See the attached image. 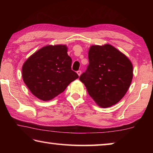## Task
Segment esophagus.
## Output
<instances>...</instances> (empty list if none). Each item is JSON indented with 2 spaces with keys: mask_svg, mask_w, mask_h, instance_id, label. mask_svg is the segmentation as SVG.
<instances>
[{
  "mask_svg": "<svg viewBox=\"0 0 153 153\" xmlns=\"http://www.w3.org/2000/svg\"><path fill=\"white\" fill-rule=\"evenodd\" d=\"M77 75H78L79 76H81V74H82V71H80V70L77 71Z\"/></svg>",
  "mask_w": 153,
  "mask_h": 153,
  "instance_id": "34e87169",
  "label": "esophagus"
}]
</instances>
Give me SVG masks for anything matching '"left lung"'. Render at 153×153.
Segmentation results:
<instances>
[{
    "label": "left lung",
    "instance_id": "left-lung-1",
    "mask_svg": "<svg viewBox=\"0 0 153 153\" xmlns=\"http://www.w3.org/2000/svg\"><path fill=\"white\" fill-rule=\"evenodd\" d=\"M88 59L89 65L79 80L100 107L117 104L126 94L132 80L131 62L109 44L90 46Z\"/></svg>",
    "mask_w": 153,
    "mask_h": 153
}]
</instances>
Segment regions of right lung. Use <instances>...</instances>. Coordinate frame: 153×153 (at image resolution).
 I'll list each match as a JSON object with an SVG mask.
<instances>
[{
	"label": "right lung",
	"instance_id": "obj_1",
	"mask_svg": "<svg viewBox=\"0 0 153 153\" xmlns=\"http://www.w3.org/2000/svg\"><path fill=\"white\" fill-rule=\"evenodd\" d=\"M66 45H47L32 54L22 66V77L28 89L43 101L51 100L78 78L71 70Z\"/></svg>",
	"mask_w": 153,
	"mask_h": 153
}]
</instances>
